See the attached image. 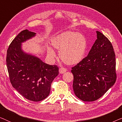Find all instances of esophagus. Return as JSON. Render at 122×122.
Segmentation results:
<instances>
[{
    "instance_id": "1",
    "label": "esophagus",
    "mask_w": 122,
    "mask_h": 122,
    "mask_svg": "<svg viewBox=\"0 0 122 122\" xmlns=\"http://www.w3.org/2000/svg\"><path fill=\"white\" fill-rule=\"evenodd\" d=\"M59 73H61V74H63V73H64L65 72H66V68H65L61 67V68H59Z\"/></svg>"
}]
</instances>
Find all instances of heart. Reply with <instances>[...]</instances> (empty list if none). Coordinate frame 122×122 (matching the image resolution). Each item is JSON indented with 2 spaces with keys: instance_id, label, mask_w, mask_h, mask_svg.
Wrapping results in <instances>:
<instances>
[{
  "instance_id": "heart-1",
  "label": "heart",
  "mask_w": 122,
  "mask_h": 122,
  "mask_svg": "<svg viewBox=\"0 0 122 122\" xmlns=\"http://www.w3.org/2000/svg\"><path fill=\"white\" fill-rule=\"evenodd\" d=\"M53 47L59 51L61 61L68 65L76 64L81 61L86 54L87 42L85 36L80 33L68 31L54 37L51 41ZM48 54L55 56L53 50L48 49Z\"/></svg>"
}]
</instances>
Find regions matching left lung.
<instances>
[{
    "label": "left lung",
    "mask_w": 122,
    "mask_h": 122,
    "mask_svg": "<svg viewBox=\"0 0 122 122\" xmlns=\"http://www.w3.org/2000/svg\"><path fill=\"white\" fill-rule=\"evenodd\" d=\"M97 39L88 56L71 68L74 94L84 102L96 101L116 81V55L109 39L97 31Z\"/></svg>",
    "instance_id": "8db88e82"
}]
</instances>
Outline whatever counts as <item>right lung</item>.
Wrapping results in <instances>:
<instances>
[{"instance_id":"add662e5","label":"right lung","mask_w":122,"mask_h":122,"mask_svg":"<svg viewBox=\"0 0 122 122\" xmlns=\"http://www.w3.org/2000/svg\"><path fill=\"white\" fill-rule=\"evenodd\" d=\"M35 35L28 29L20 32L8 47L6 61L13 87L26 99L39 102L49 96L51 83L59 74V68L46 64L21 50V43Z\"/></svg>"}]
</instances>
